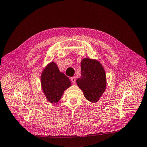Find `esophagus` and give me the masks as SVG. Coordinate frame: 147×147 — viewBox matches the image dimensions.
I'll return each mask as SVG.
<instances>
[{
    "instance_id": "esophagus-1",
    "label": "esophagus",
    "mask_w": 147,
    "mask_h": 147,
    "mask_svg": "<svg viewBox=\"0 0 147 147\" xmlns=\"http://www.w3.org/2000/svg\"><path fill=\"white\" fill-rule=\"evenodd\" d=\"M71 81L73 84H75V82H76V78H75V77L71 78Z\"/></svg>"
}]
</instances>
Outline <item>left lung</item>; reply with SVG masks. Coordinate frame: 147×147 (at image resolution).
Here are the masks:
<instances>
[{"mask_svg":"<svg viewBox=\"0 0 147 147\" xmlns=\"http://www.w3.org/2000/svg\"><path fill=\"white\" fill-rule=\"evenodd\" d=\"M81 76L76 83L85 98L91 102H96L106 88V74L104 67L96 59L85 58L81 62Z\"/></svg>","mask_w":147,"mask_h":147,"instance_id":"left-lung-1","label":"left lung"}]
</instances>
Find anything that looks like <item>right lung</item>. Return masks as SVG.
Wrapping results in <instances>:
<instances>
[{
  "instance_id": "add662e5",
  "label": "right lung",
  "mask_w": 147,
  "mask_h": 147,
  "mask_svg": "<svg viewBox=\"0 0 147 147\" xmlns=\"http://www.w3.org/2000/svg\"><path fill=\"white\" fill-rule=\"evenodd\" d=\"M41 86L48 102H58L64 91L71 86L69 79L59 70L56 64L51 61L43 69L41 74Z\"/></svg>"
}]
</instances>
